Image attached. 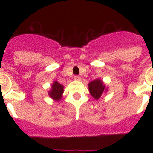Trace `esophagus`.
I'll return each mask as SVG.
<instances>
[{
  "instance_id": "esophagus-1",
  "label": "esophagus",
  "mask_w": 153,
  "mask_h": 153,
  "mask_svg": "<svg viewBox=\"0 0 153 153\" xmlns=\"http://www.w3.org/2000/svg\"><path fill=\"white\" fill-rule=\"evenodd\" d=\"M74 79H75V80H77V81H80L81 78L79 77V76H74Z\"/></svg>"
}]
</instances>
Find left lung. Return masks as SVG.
Here are the masks:
<instances>
[{
  "mask_svg": "<svg viewBox=\"0 0 153 153\" xmlns=\"http://www.w3.org/2000/svg\"><path fill=\"white\" fill-rule=\"evenodd\" d=\"M88 88L90 95L97 100L100 98L104 93H106L109 89L100 79H94L90 82L88 84Z\"/></svg>",
  "mask_w": 153,
  "mask_h": 153,
  "instance_id": "left-lung-1",
  "label": "left lung"
}]
</instances>
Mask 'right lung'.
<instances>
[{
  "mask_svg": "<svg viewBox=\"0 0 153 153\" xmlns=\"http://www.w3.org/2000/svg\"><path fill=\"white\" fill-rule=\"evenodd\" d=\"M63 88L64 86L59 83L57 81H54L51 85V88L48 91V95L55 101H60L63 97Z\"/></svg>",
  "mask_w": 153,
  "mask_h": 153,
  "instance_id": "right-lung-1",
  "label": "right lung"
}]
</instances>
